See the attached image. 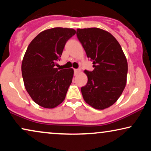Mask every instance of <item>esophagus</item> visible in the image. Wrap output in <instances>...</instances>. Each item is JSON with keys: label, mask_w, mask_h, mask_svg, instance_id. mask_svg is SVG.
Listing matches in <instances>:
<instances>
[{"label": "esophagus", "mask_w": 151, "mask_h": 151, "mask_svg": "<svg viewBox=\"0 0 151 151\" xmlns=\"http://www.w3.org/2000/svg\"><path fill=\"white\" fill-rule=\"evenodd\" d=\"M80 71V69H74V73H75V75H76V74H78L79 72Z\"/></svg>", "instance_id": "obj_1"}]
</instances>
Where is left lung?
<instances>
[{
    "label": "left lung",
    "instance_id": "8db88e82",
    "mask_svg": "<svg viewBox=\"0 0 151 151\" xmlns=\"http://www.w3.org/2000/svg\"><path fill=\"white\" fill-rule=\"evenodd\" d=\"M76 35L94 68L84 71L88 81L81 87L84 100L96 109L108 108L118 100L127 83L124 53L116 39L101 29H78Z\"/></svg>",
    "mask_w": 151,
    "mask_h": 151
}]
</instances>
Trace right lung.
Returning a JSON list of instances; mask_svg holds the SVG:
<instances>
[{"label": "right lung", "instance_id": "add662e5", "mask_svg": "<svg viewBox=\"0 0 151 151\" xmlns=\"http://www.w3.org/2000/svg\"><path fill=\"white\" fill-rule=\"evenodd\" d=\"M75 34L73 29H49L35 37L27 49L21 67L24 86L33 100L44 108L61 104L71 84L73 69L55 66L66 42Z\"/></svg>", "mask_w": 151, "mask_h": 151}]
</instances>
